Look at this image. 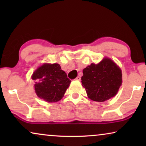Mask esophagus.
Segmentation results:
<instances>
[{"label":"esophagus","instance_id":"1","mask_svg":"<svg viewBox=\"0 0 146 146\" xmlns=\"http://www.w3.org/2000/svg\"><path fill=\"white\" fill-rule=\"evenodd\" d=\"M80 79H81V78L80 77V76H77L76 78V80H78V81L80 80Z\"/></svg>","mask_w":146,"mask_h":146}]
</instances>
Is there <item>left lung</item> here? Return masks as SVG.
Here are the masks:
<instances>
[{
  "mask_svg": "<svg viewBox=\"0 0 146 146\" xmlns=\"http://www.w3.org/2000/svg\"><path fill=\"white\" fill-rule=\"evenodd\" d=\"M122 74L113 60L105 58L83 70L82 84L88 97L93 101L104 102L116 95L122 83Z\"/></svg>",
  "mask_w": 146,
  "mask_h": 146,
  "instance_id": "left-lung-1",
  "label": "left lung"
}]
</instances>
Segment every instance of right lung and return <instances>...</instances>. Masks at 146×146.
Instances as JSON below:
<instances>
[{
  "mask_svg": "<svg viewBox=\"0 0 146 146\" xmlns=\"http://www.w3.org/2000/svg\"><path fill=\"white\" fill-rule=\"evenodd\" d=\"M32 79L40 98L47 102H56L62 98L71 81L58 64L44 63L34 72Z\"/></svg>",
  "mask_w": 146,
  "mask_h": 146,
  "instance_id": "1",
  "label": "right lung"
}]
</instances>
